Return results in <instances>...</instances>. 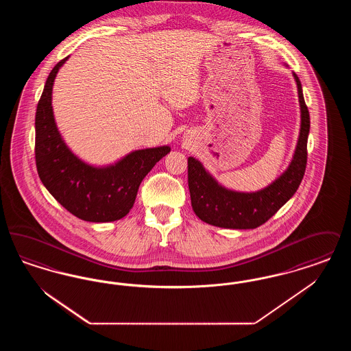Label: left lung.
<instances>
[{
	"label": "left lung",
	"mask_w": 351,
	"mask_h": 351,
	"mask_svg": "<svg viewBox=\"0 0 351 351\" xmlns=\"http://www.w3.org/2000/svg\"><path fill=\"white\" fill-rule=\"evenodd\" d=\"M293 76L300 101L301 129L289 167L267 188L254 193H241L218 185L200 162L189 156L188 186L192 208L201 221L226 229H255L267 222L298 191L306 168L311 118L302 96L300 80L296 73Z\"/></svg>",
	"instance_id": "obj_1"
}]
</instances>
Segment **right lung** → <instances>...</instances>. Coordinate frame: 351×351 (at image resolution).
I'll use <instances>...</instances> for the list:
<instances>
[{"instance_id":"1","label":"right lung","mask_w":351,"mask_h":351,"mask_svg":"<svg viewBox=\"0 0 351 351\" xmlns=\"http://www.w3.org/2000/svg\"><path fill=\"white\" fill-rule=\"evenodd\" d=\"M68 58L47 77L35 114V163L47 191L69 213L89 222H110L133 208L138 188L165 155L168 146L134 151L117 165L95 168L83 163L63 142L52 114L51 95L55 76Z\"/></svg>"}]
</instances>
